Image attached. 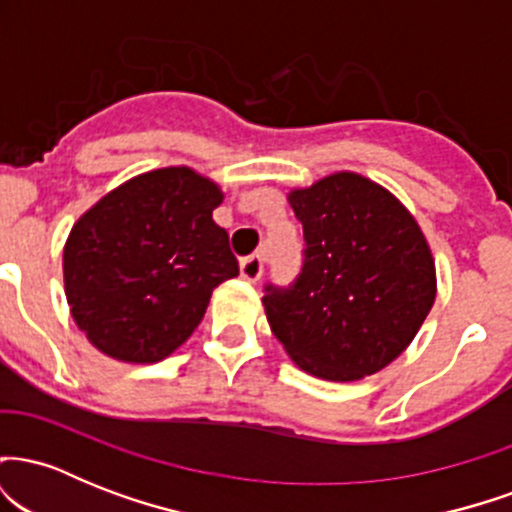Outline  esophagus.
Segmentation results:
<instances>
[{"mask_svg": "<svg viewBox=\"0 0 512 512\" xmlns=\"http://www.w3.org/2000/svg\"><path fill=\"white\" fill-rule=\"evenodd\" d=\"M240 274L248 281H260L262 276V257L257 255V250L252 255L240 257Z\"/></svg>", "mask_w": 512, "mask_h": 512, "instance_id": "esophagus-1", "label": "esophagus"}]
</instances>
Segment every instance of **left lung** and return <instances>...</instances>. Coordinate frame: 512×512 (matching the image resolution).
I'll return each instance as SVG.
<instances>
[{
  "label": "left lung",
  "mask_w": 512,
  "mask_h": 512,
  "mask_svg": "<svg viewBox=\"0 0 512 512\" xmlns=\"http://www.w3.org/2000/svg\"><path fill=\"white\" fill-rule=\"evenodd\" d=\"M216 182L187 166L137 175L74 223L64 293L88 342L127 363H158L190 339L211 291L238 276Z\"/></svg>",
  "instance_id": "8db88e82"
}]
</instances>
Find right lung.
I'll return each instance as SVG.
<instances>
[{"mask_svg":"<svg viewBox=\"0 0 512 512\" xmlns=\"http://www.w3.org/2000/svg\"><path fill=\"white\" fill-rule=\"evenodd\" d=\"M303 267L264 289V313L291 361L349 383L390 366L436 301V264L414 216L385 187L334 173L293 190Z\"/></svg>","mask_w":512,"mask_h":512,"instance_id":"1","label":"right lung"}]
</instances>
